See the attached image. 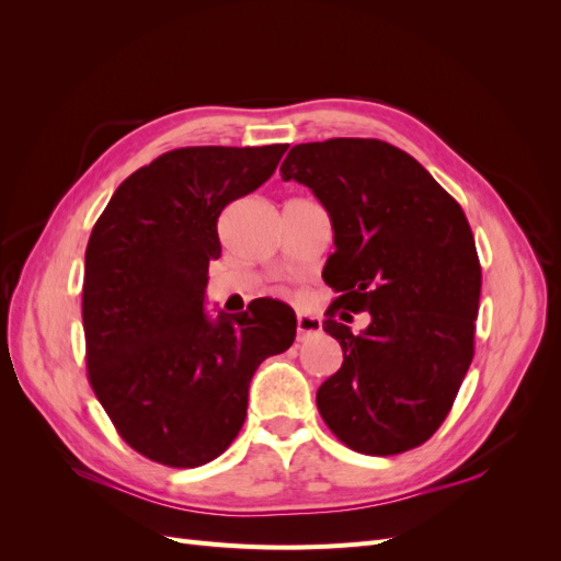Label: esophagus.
<instances>
[{
  "mask_svg": "<svg viewBox=\"0 0 561 561\" xmlns=\"http://www.w3.org/2000/svg\"><path fill=\"white\" fill-rule=\"evenodd\" d=\"M322 330V320L313 313H297V332L299 336H309V334H318Z\"/></svg>",
  "mask_w": 561,
  "mask_h": 561,
  "instance_id": "esophagus-1",
  "label": "esophagus"
}]
</instances>
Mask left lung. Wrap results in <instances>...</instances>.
Listing matches in <instances>:
<instances>
[{
    "instance_id": "left-lung-1",
    "label": "left lung",
    "mask_w": 561,
    "mask_h": 561,
    "mask_svg": "<svg viewBox=\"0 0 561 561\" xmlns=\"http://www.w3.org/2000/svg\"><path fill=\"white\" fill-rule=\"evenodd\" d=\"M280 178L330 213L336 250L322 278L339 293L334 307L371 316L360 334L334 311L322 322L344 351L316 393L322 421L360 454L423 445L474 353L482 268L461 206L414 157L369 138L297 145Z\"/></svg>"
}]
</instances>
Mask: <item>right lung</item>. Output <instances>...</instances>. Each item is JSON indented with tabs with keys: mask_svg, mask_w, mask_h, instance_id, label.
<instances>
[{
	"mask_svg": "<svg viewBox=\"0 0 561 561\" xmlns=\"http://www.w3.org/2000/svg\"><path fill=\"white\" fill-rule=\"evenodd\" d=\"M287 145L182 147L126 178L83 266L89 381L118 435L171 468L210 463L239 435L252 375L293 346L278 299L206 313L217 217L274 175Z\"/></svg>",
	"mask_w": 561,
	"mask_h": 561,
	"instance_id": "1",
	"label": "right lung"
}]
</instances>
